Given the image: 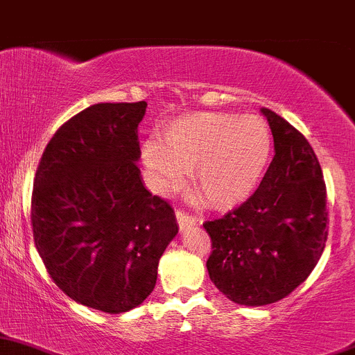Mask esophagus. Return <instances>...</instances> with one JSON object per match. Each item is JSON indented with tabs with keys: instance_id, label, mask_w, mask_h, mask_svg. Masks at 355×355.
<instances>
[{
	"instance_id": "1",
	"label": "esophagus",
	"mask_w": 355,
	"mask_h": 355,
	"mask_svg": "<svg viewBox=\"0 0 355 355\" xmlns=\"http://www.w3.org/2000/svg\"><path fill=\"white\" fill-rule=\"evenodd\" d=\"M176 218H178V224H179V229H181V231L191 227V225H196L200 222L198 218L193 217V215H189V214H186L184 210H176Z\"/></svg>"
}]
</instances>
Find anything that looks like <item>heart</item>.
<instances>
[{
  "instance_id": "heart-1",
  "label": "heart",
  "mask_w": 355,
  "mask_h": 355,
  "mask_svg": "<svg viewBox=\"0 0 355 355\" xmlns=\"http://www.w3.org/2000/svg\"><path fill=\"white\" fill-rule=\"evenodd\" d=\"M272 157V135L254 116L193 112L164 133L162 145L148 141L144 160L164 191L184 184L195 174L200 198L227 210L250 198Z\"/></svg>"
}]
</instances>
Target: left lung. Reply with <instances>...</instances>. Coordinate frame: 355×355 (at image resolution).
Wrapping results in <instances>:
<instances>
[{
	"label": "left lung",
	"mask_w": 355,
	"mask_h": 355,
	"mask_svg": "<svg viewBox=\"0 0 355 355\" xmlns=\"http://www.w3.org/2000/svg\"><path fill=\"white\" fill-rule=\"evenodd\" d=\"M273 135L272 164L258 189L222 218L205 222L207 270L215 287L243 306L280 301L301 286L324 250L327 186L301 131L263 107Z\"/></svg>",
	"instance_id": "obj_1"
}]
</instances>
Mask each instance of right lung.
<instances>
[{"label":"right lung","instance_id":"add662e5","mask_svg":"<svg viewBox=\"0 0 355 355\" xmlns=\"http://www.w3.org/2000/svg\"><path fill=\"white\" fill-rule=\"evenodd\" d=\"M147 102H102L54 133L32 191L34 243L73 301L109 314L150 295L176 237L173 207L141 182L138 124Z\"/></svg>","mask_w":355,"mask_h":355}]
</instances>
